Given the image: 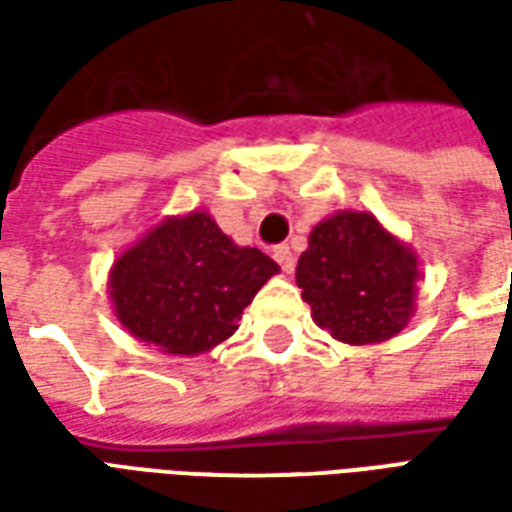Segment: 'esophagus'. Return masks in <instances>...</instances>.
<instances>
[{
  "label": "esophagus",
  "instance_id": "34e87169",
  "mask_svg": "<svg viewBox=\"0 0 512 512\" xmlns=\"http://www.w3.org/2000/svg\"><path fill=\"white\" fill-rule=\"evenodd\" d=\"M274 260H277L279 266H282V271H293L296 268V257H293V252H290L288 244H279L274 246Z\"/></svg>",
  "mask_w": 512,
  "mask_h": 512
}]
</instances>
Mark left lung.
I'll list each match as a JSON object with an SVG mask.
<instances>
[{
	"instance_id": "obj_1",
	"label": "left lung",
	"mask_w": 512,
	"mask_h": 512,
	"mask_svg": "<svg viewBox=\"0 0 512 512\" xmlns=\"http://www.w3.org/2000/svg\"><path fill=\"white\" fill-rule=\"evenodd\" d=\"M417 277V257L373 213L356 211L318 224L296 266L315 323L354 345L381 343L406 326Z\"/></svg>"
}]
</instances>
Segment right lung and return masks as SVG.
Here are the masks:
<instances>
[{
    "label": "right lung",
    "instance_id": "1",
    "mask_svg": "<svg viewBox=\"0 0 512 512\" xmlns=\"http://www.w3.org/2000/svg\"><path fill=\"white\" fill-rule=\"evenodd\" d=\"M279 266L235 246L208 213L167 219L112 268L120 323L167 354H202L238 329L241 312Z\"/></svg>",
    "mask_w": 512,
    "mask_h": 512
}]
</instances>
